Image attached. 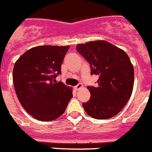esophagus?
<instances>
[{
  "mask_svg": "<svg viewBox=\"0 0 152 152\" xmlns=\"http://www.w3.org/2000/svg\"><path fill=\"white\" fill-rule=\"evenodd\" d=\"M81 88H83V85H82V84H81V83H80V84H78V85H76V86L75 87V89L76 91H77V90H79V89H81Z\"/></svg>",
  "mask_w": 152,
  "mask_h": 152,
  "instance_id": "esophagus-1",
  "label": "esophagus"
}]
</instances>
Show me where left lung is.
I'll return each mask as SVG.
<instances>
[{"mask_svg": "<svg viewBox=\"0 0 152 152\" xmlns=\"http://www.w3.org/2000/svg\"><path fill=\"white\" fill-rule=\"evenodd\" d=\"M90 64L91 75H98V86L88 87L91 98L83 107L89 116L107 119L126 105L134 87V67L126 52L103 40L77 45Z\"/></svg>", "mask_w": 152, "mask_h": 152, "instance_id": "left-lung-1", "label": "left lung"}]
</instances>
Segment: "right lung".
Listing matches in <instances>:
<instances>
[{"instance_id": "obj_1", "label": "right lung", "mask_w": 152, "mask_h": 152, "mask_svg": "<svg viewBox=\"0 0 152 152\" xmlns=\"http://www.w3.org/2000/svg\"><path fill=\"white\" fill-rule=\"evenodd\" d=\"M69 46L41 45L27 50L13 69L17 97L25 111L39 121L61 116L72 98V88L56 83Z\"/></svg>"}]
</instances>
